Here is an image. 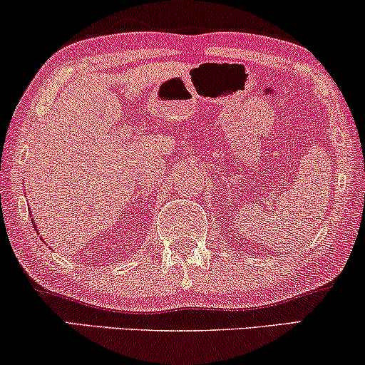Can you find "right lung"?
Returning a JSON list of instances; mask_svg holds the SVG:
<instances>
[{
	"mask_svg": "<svg viewBox=\"0 0 365 365\" xmlns=\"http://www.w3.org/2000/svg\"><path fill=\"white\" fill-rule=\"evenodd\" d=\"M33 221V220H31ZM33 226H35V225H33ZM35 230H36V226H35ZM40 240H41V236H40Z\"/></svg>",
	"mask_w": 365,
	"mask_h": 365,
	"instance_id": "right-lung-1",
	"label": "right lung"
}]
</instances>
